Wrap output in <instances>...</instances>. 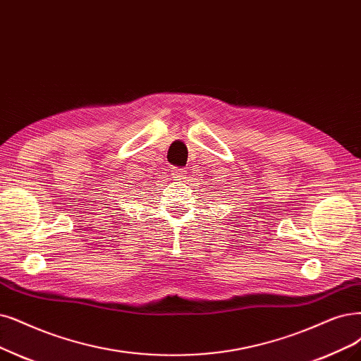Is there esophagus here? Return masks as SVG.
<instances>
[{
  "label": "esophagus",
  "mask_w": 361,
  "mask_h": 361,
  "mask_svg": "<svg viewBox=\"0 0 361 361\" xmlns=\"http://www.w3.org/2000/svg\"><path fill=\"white\" fill-rule=\"evenodd\" d=\"M185 176H188V171L184 168H172V177L176 180H185Z\"/></svg>",
  "instance_id": "34e87169"
}]
</instances>
